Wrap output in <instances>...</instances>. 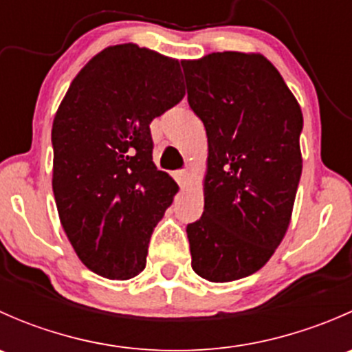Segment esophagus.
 Masks as SVG:
<instances>
[{
    "mask_svg": "<svg viewBox=\"0 0 352 352\" xmlns=\"http://www.w3.org/2000/svg\"><path fill=\"white\" fill-rule=\"evenodd\" d=\"M175 179H177V182H179V186L180 187H186L187 184L190 182V173H189V170H177L175 172Z\"/></svg>",
    "mask_w": 352,
    "mask_h": 352,
    "instance_id": "obj_1",
    "label": "esophagus"
}]
</instances>
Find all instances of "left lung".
Here are the masks:
<instances>
[{"mask_svg":"<svg viewBox=\"0 0 352 352\" xmlns=\"http://www.w3.org/2000/svg\"><path fill=\"white\" fill-rule=\"evenodd\" d=\"M182 67L208 136L204 212L187 225L192 269L211 283L236 281L264 267L287 232L303 113L262 54L212 52Z\"/></svg>","mask_w":352,"mask_h":352,"instance_id":"obj_1","label":"left lung"}]
</instances>
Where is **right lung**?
<instances>
[{"mask_svg":"<svg viewBox=\"0 0 352 352\" xmlns=\"http://www.w3.org/2000/svg\"><path fill=\"white\" fill-rule=\"evenodd\" d=\"M184 95L180 63L136 44L105 47L67 88L52 122V190L67 240L95 274L124 281L146 265L179 190L153 163L150 124Z\"/></svg>","mask_w":352,"mask_h":352,"instance_id":"obj_1","label":"right lung"}]
</instances>
